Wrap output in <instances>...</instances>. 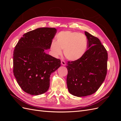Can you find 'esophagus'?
I'll return each mask as SVG.
<instances>
[{
    "mask_svg": "<svg viewBox=\"0 0 121 121\" xmlns=\"http://www.w3.org/2000/svg\"><path fill=\"white\" fill-rule=\"evenodd\" d=\"M61 64L63 65H66V63H65V62L63 60H61Z\"/></svg>",
    "mask_w": 121,
    "mask_h": 121,
    "instance_id": "1",
    "label": "esophagus"
}]
</instances>
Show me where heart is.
Returning a JSON list of instances; mask_svg holds the SVG:
<instances>
[{
    "label": "heart",
    "instance_id": "obj_1",
    "mask_svg": "<svg viewBox=\"0 0 121 121\" xmlns=\"http://www.w3.org/2000/svg\"><path fill=\"white\" fill-rule=\"evenodd\" d=\"M56 41L52 40L50 48L55 56H58L64 49L65 57L71 61L78 60L84 56L88 48V41L84 34L77 32L61 31L56 35Z\"/></svg>",
    "mask_w": 121,
    "mask_h": 121
}]
</instances>
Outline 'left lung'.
I'll return each instance as SVG.
<instances>
[{
    "instance_id": "left-lung-1",
    "label": "left lung",
    "mask_w": 121,
    "mask_h": 121,
    "mask_svg": "<svg viewBox=\"0 0 121 121\" xmlns=\"http://www.w3.org/2000/svg\"><path fill=\"white\" fill-rule=\"evenodd\" d=\"M88 49L78 60L69 61L67 84L69 92L77 97L94 93L103 83L107 75L108 52L100 41L85 32Z\"/></svg>"
}]
</instances>
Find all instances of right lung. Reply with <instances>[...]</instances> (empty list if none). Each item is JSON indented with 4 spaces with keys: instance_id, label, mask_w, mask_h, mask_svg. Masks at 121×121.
Returning a JSON list of instances; mask_svg holds the SVG:
<instances>
[{
    "instance_id": "1",
    "label": "right lung",
    "mask_w": 121,
    "mask_h": 121,
    "mask_svg": "<svg viewBox=\"0 0 121 121\" xmlns=\"http://www.w3.org/2000/svg\"><path fill=\"white\" fill-rule=\"evenodd\" d=\"M54 28H39L23 35L13 52V74L24 91L32 95L48 90L52 73L60 60L46 53L56 33Z\"/></svg>"
}]
</instances>
